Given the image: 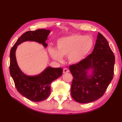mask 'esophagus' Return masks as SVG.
<instances>
[{"mask_svg": "<svg viewBox=\"0 0 122 122\" xmlns=\"http://www.w3.org/2000/svg\"><path fill=\"white\" fill-rule=\"evenodd\" d=\"M63 72L64 73H68V72H69V70H68V69L64 68V69H63Z\"/></svg>", "mask_w": 122, "mask_h": 122, "instance_id": "obj_1", "label": "esophagus"}]
</instances>
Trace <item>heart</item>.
Returning <instances> with one entry per match:
<instances>
[{
    "label": "heart",
    "mask_w": 122,
    "mask_h": 122,
    "mask_svg": "<svg viewBox=\"0 0 122 122\" xmlns=\"http://www.w3.org/2000/svg\"><path fill=\"white\" fill-rule=\"evenodd\" d=\"M94 45V40L90 36L74 34L59 38L56 41V49H49L51 58L62 62L63 56H68L70 62L77 64L86 58Z\"/></svg>",
    "instance_id": "heart-1"
}]
</instances>
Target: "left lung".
Listing matches in <instances>:
<instances>
[{
    "label": "left lung",
    "mask_w": 122,
    "mask_h": 122,
    "mask_svg": "<svg viewBox=\"0 0 122 122\" xmlns=\"http://www.w3.org/2000/svg\"><path fill=\"white\" fill-rule=\"evenodd\" d=\"M115 56L107 40L98 32L91 54L69 66L73 76L71 94L80 103L92 102L102 97L114 75ZM91 69L92 74L87 76Z\"/></svg>",
    "instance_id": "1"
}]
</instances>
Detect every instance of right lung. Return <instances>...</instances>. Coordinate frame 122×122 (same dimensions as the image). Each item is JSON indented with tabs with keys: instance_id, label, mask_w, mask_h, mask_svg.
<instances>
[{
	"instance_id": "add662e5",
	"label": "right lung",
	"mask_w": 122,
	"mask_h": 122,
	"mask_svg": "<svg viewBox=\"0 0 122 122\" xmlns=\"http://www.w3.org/2000/svg\"><path fill=\"white\" fill-rule=\"evenodd\" d=\"M50 30L44 29L29 31L22 35L11 49L10 53V74L14 80L15 87L20 94L33 102L46 100L50 94L51 83L62 74L61 68L48 66L39 74L29 76L24 74L18 66L15 50L18 46L25 41H35L46 48V43Z\"/></svg>"
}]
</instances>
